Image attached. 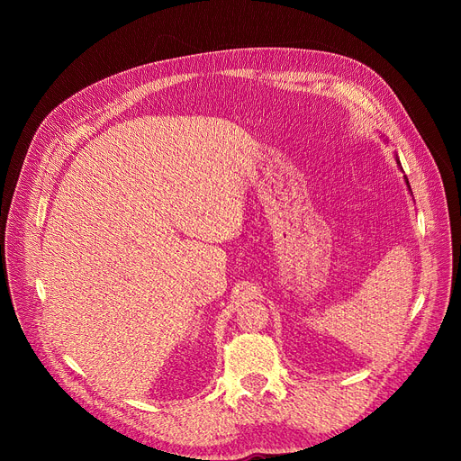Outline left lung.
Listing matches in <instances>:
<instances>
[{
  "instance_id": "8db88e82",
  "label": "left lung",
  "mask_w": 461,
  "mask_h": 461,
  "mask_svg": "<svg viewBox=\"0 0 461 461\" xmlns=\"http://www.w3.org/2000/svg\"><path fill=\"white\" fill-rule=\"evenodd\" d=\"M384 141H386V140H384ZM394 158H396V164H398V167L402 169V162H400V158H398V155H396V153H394ZM403 179H405V185H407V188H409V194H413V192H411V186H409V181H407V177H405V176H403Z\"/></svg>"
}]
</instances>
